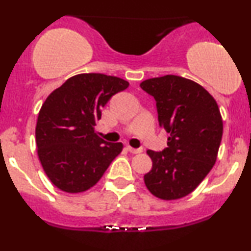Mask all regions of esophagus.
<instances>
[{"label":"esophagus","instance_id":"obj_1","mask_svg":"<svg viewBox=\"0 0 251 251\" xmlns=\"http://www.w3.org/2000/svg\"><path fill=\"white\" fill-rule=\"evenodd\" d=\"M127 150L129 152H131V153H133V154L142 153V152H143V149H133V148H131V146H127Z\"/></svg>","mask_w":251,"mask_h":251}]
</instances>
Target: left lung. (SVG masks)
<instances>
[{
	"label": "left lung",
	"instance_id": "1",
	"mask_svg": "<svg viewBox=\"0 0 251 251\" xmlns=\"http://www.w3.org/2000/svg\"><path fill=\"white\" fill-rule=\"evenodd\" d=\"M157 101L158 120L170 134L162 152L148 150L152 170L146 188L163 201L191 194L217 160L223 120L214 97L200 83L177 75L152 77L140 83Z\"/></svg>",
	"mask_w": 251,
	"mask_h": 251
}]
</instances>
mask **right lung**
Segmentation results:
<instances>
[{"label": "right lung", "instance_id": "right-lung-1", "mask_svg": "<svg viewBox=\"0 0 251 251\" xmlns=\"http://www.w3.org/2000/svg\"><path fill=\"white\" fill-rule=\"evenodd\" d=\"M128 85L117 76L77 74L42 103L35 128L37 155L57 189L68 194L87 191L123 151V143H106L94 126L111 97Z\"/></svg>", "mask_w": 251, "mask_h": 251}]
</instances>
